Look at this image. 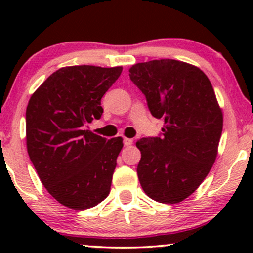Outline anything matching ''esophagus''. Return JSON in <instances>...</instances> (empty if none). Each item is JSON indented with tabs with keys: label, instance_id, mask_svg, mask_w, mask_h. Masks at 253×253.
<instances>
[{
	"label": "esophagus",
	"instance_id": "obj_1",
	"mask_svg": "<svg viewBox=\"0 0 253 253\" xmlns=\"http://www.w3.org/2000/svg\"><path fill=\"white\" fill-rule=\"evenodd\" d=\"M133 144V140L129 138H124V145L125 146H130Z\"/></svg>",
	"mask_w": 253,
	"mask_h": 253
}]
</instances>
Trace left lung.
I'll use <instances>...</instances> for the list:
<instances>
[{
    "label": "left lung",
    "instance_id": "left-lung-1",
    "mask_svg": "<svg viewBox=\"0 0 253 253\" xmlns=\"http://www.w3.org/2000/svg\"><path fill=\"white\" fill-rule=\"evenodd\" d=\"M129 78L151 114L164 120L162 136L136 141L139 182L155 201L179 203L200 187L216 159L223 118L215 92L201 69L175 59L134 64Z\"/></svg>",
    "mask_w": 253,
    "mask_h": 253
}]
</instances>
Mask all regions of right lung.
<instances>
[{
    "label": "right lung",
    "instance_id": "obj_1",
    "mask_svg": "<svg viewBox=\"0 0 253 253\" xmlns=\"http://www.w3.org/2000/svg\"><path fill=\"white\" fill-rule=\"evenodd\" d=\"M123 66H65L33 92L26 110V144L40 181L58 202L88 210L110 191L123 138L84 129L100 119L101 98Z\"/></svg>",
    "mask_w": 253,
    "mask_h": 253
}]
</instances>
